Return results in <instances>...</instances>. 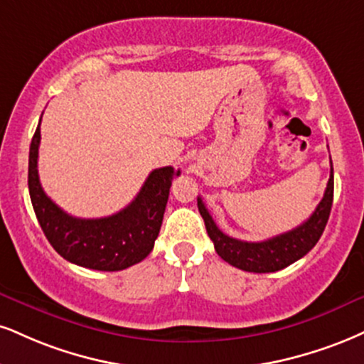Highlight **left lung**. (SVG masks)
<instances>
[{
	"mask_svg": "<svg viewBox=\"0 0 364 364\" xmlns=\"http://www.w3.org/2000/svg\"><path fill=\"white\" fill-rule=\"evenodd\" d=\"M332 173L334 171H332L331 161V178L326 193L309 220L290 232H284L282 235L262 240V242H246V240L229 237L224 234L213 222L212 215L198 196L200 215L203 217L205 227H207L210 239L213 240L218 256L229 264L242 271H249V273H274L304 257L318 242L329 220L332 198H334V174Z\"/></svg>",
	"mask_w": 364,
	"mask_h": 364,
	"instance_id": "1",
	"label": "left lung"
}]
</instances>
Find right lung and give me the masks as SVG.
Instances as JSON below:
<instances>
[{
  "label": "right lung",
  "mask_w": 364,
  "mask_h": 364,
  "mask_svg": "<svg viewBox=\"0 0 364 364\" xmlns=\"http://www.w3.org/2000/svg\"><path fill=\"white\" fill-rule=\"evenodd\" d=\"M38 146L41 122L30 144L28 191L50 246L69 262L98 271H120L146 259L159 235L171 183L179 176V169L166 166L152 171L132 203L118 213L77 218L57 207L42 190L37 169Z\"/></svg>",
  "instance_id": "right-lung-1"
}]
</instances>
